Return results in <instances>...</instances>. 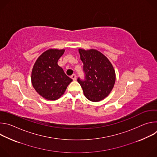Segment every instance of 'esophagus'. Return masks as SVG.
<instances>
[{
	"label": "esophagus",
	"mask_w": 157,
	"mask_h": 157,
	"mask_svg": "<svg viewBox=\"0 0 157 157\" xmlns=\"http://www.w3.org/2000/svg\"><path fill=\"white\" fill-rule=\"evenodd\" d=\"M71 78L73 79V81H76V75H73L71 76Z\"/></svg>",
	"instance_id": "esophagus-1"
}]
</instances>
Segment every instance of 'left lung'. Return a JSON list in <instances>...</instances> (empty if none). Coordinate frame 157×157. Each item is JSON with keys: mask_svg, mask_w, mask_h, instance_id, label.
<instances>
[{"mask_svg": "<svg viewBox=\"0 0 157 157\" xmlns=\"http://www.w3.org/2000/svg\"><path fill=\"white\" fill-rule=\"evenodd\" d=\"M83 63L84 80L78 79L85 97L92 102L105 99L113 90L116 82L114 67L108 58L95 49L79 48Z\"/></svg>", "mask_w": 157, "mask_h": 157, "instance_id": "8db88e82", "label": "left lung"}]
</instances>
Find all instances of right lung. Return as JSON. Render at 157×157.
<instances>
[{
	"label": "right lung",
	"mask_w": 157,
	"mask_h": 157,
	"mask_svg": "<svg viewBox=\"0 0 157 157\" xmlns=\"http://www.w3.org/2000/svg\"><path fill=\"white\" fill-rule=\"evenodd\" d=\"M64 49H49L36 60L32 71L31 81L35 91L47 100H56L64 93L73 79L67 76L58 61Z\"/></svg>",
	"instance_id": "right-lung-1"
}]
</instances>
